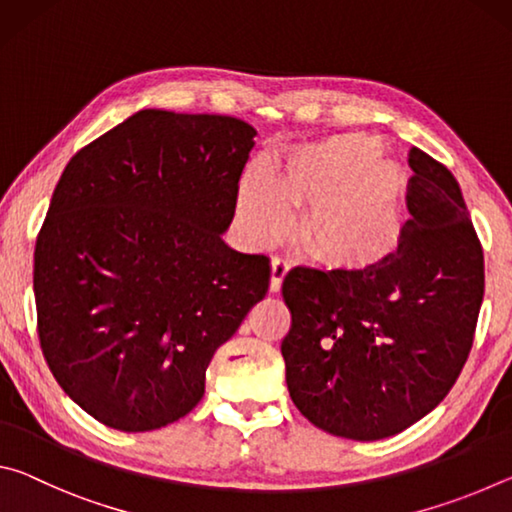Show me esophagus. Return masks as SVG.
<instances>
[{"instance_id":"obj_1","label":"esophagus","mask_w":512,"mask_h":512,"mask_svg":"<svg viewBox=\"0 0 512 512\" xmlns=\"http://www.w3.org/2000/svg\"><path fill=\"white\" fill-rule=\"evenodd\" d=\"M289 273V262L287 259H282V257H275L273 262H271V291L273 293H277L282 289V280H284V275Z\"/></svg>"}]
</instances>
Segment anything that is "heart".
Returning a JSON list of instances; mask_svg holds the SVG:
<instances>
[{"instance_id":"obj_1","label":"heart","mask_w":512,"mask_h":512,"mask_svg":"<svg viewBox=\"0 0 512 512\" xmlns=\"http://www.w3.org/2000/svg\"><path fill=\"white\" fill-rule=\"evenodd\" d=\"M370 137H341L289 153L277 180L250 171L239 189V221L253 244H268L306 210L300 241L311 259L336 271H370L402 244L404 176L377 158Z\"/></svg>"}]
</instances>
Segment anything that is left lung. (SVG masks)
I'll use <instances>...</instances> for the list:
<instances>
[{
    "label": "left lung",
    "instance_id": "1",
    "mask_svg": "<svg viewBox=\"0 0 512 512\" xmlns=\"http://www.w3.org/2000/svg\"><path fill=\"white\" fill-rule=\"evenodd\" d=\"M411 219L397 253L370 271L298 266L282 282L291 329L287 386L332 436L381 440L452 391L483 302V250L445 164L409 151Z\"/></svg>",
    "mask_w": 512,
    "mask_h": 512
}]
</instances>
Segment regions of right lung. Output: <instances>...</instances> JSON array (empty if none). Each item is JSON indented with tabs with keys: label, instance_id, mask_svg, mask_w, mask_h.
<instances>
[{
	"label": "right lung",
	"instance_id": "right-lung-1",
	"mask_svg": "<svg viewBox=\"0 0 512 512\" xmlns=\"http://www.w3.org/2000/svg\"><path fill=\"white\" fill-rule=\"evenodd\" d=\"M257 131L146 108L60 176L33 255L40 348L60 388L110 429L187 415L205 370L266 296V255L223 232Z\"/></svg>",
	"mask_w": 512,
	"mask_h": 512
}]
</instances>
